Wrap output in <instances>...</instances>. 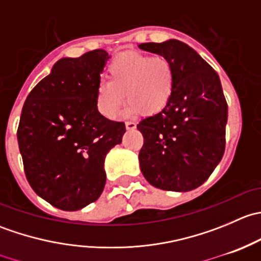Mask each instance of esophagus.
<instances>
[{"label":"esophagus","mask_w":261,"mask_h":261,"mask_svg":"<svg viewBox=\"0 0 261 261\" xmlns=\"http://www.w3.org/2000/svg\"><path fill=\"white\" fill-rule=\"evenodd\" d=\"M125 125H126V128H127V130H134V128L136 127V123L134 122V121H127Z\"/></svg>","instance_id":"esophagus-1"}]
</instances>
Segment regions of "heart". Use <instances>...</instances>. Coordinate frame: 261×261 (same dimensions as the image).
<instances>
[{
  "label": "heart",
  "instance_id": "b5f03b06",
  "mask_svg": "<svg viewBox=\"0 0 261 261\" xmlns=\"http://www.w3.org/2000/svg\"><path fill=\"white\" fill-rule=\"evenodd\" d=\"M110 82L97 87V109L102 115L115 118L127 99V115L162 111L174 91V70L164 57H151L128 51L117 55L107 68Z\"/></svg>",
  "mask_w": 261,
  "mask_h": 261
}]
</instances>
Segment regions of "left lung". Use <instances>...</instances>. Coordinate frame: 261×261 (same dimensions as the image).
<instances>
[{"instance_id": "8db88e82", "label": "left lung", "mask_w": 261, "mask_h": 261, "mask_svg": "<svg viewBox=\"0 0 261 261\" xmlns=\"http://www.w3.org/2000/svg\"><path fill=\"white\" fill-rule=\"evenodd\" d=\"M139 48L164 57L174 70L169 103L138 123L144 136L141 173L164 191L198 188L225 152L227 103L220 77L196 50L175 39Z\"/></svg>"}]
</instances>
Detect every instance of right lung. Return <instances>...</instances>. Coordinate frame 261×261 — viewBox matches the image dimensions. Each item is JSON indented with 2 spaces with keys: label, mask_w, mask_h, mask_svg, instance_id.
I'll use <instances>...</instances> for the list:
<instances>
[{
  "label": "right lung",
  "mask_w": 261,
  "mask_h": 261,
  "mask_svg": "<svg viewBox=\"0 0 261 261\" xmlns=\"http://www.w3.org/2000/svg\"><path fill=\"white\" fill-rule=\"evenodd\" d=\"M110 55L96 49L62 58L29 93L17 128L26 178L63 211L97 201L106 184L105 158L126 127L98 112L97 87Z\"/></svg>",
  "instance_id": "add662e5"
}]
</instances>
